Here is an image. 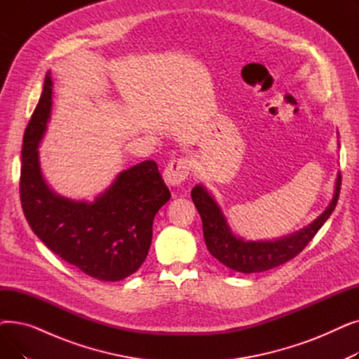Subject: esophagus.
Returning a JSON list of instances; mask_svg holds the SVG:
<instances>
[{"label": "esophagus", "instance_id": "34e87169", "mask_svg": "<svg viewBox=\"0 0 359 359\" xmlns=\"http://www.w3.org/2000/svg\"><path fill=\"white\" fill-rule=\"evenodd\" d=\"M191 173V161L186 157L175 158L164 168V180L168 186H180Z\"/></svg>", "mask_w": 359, "mask_h": 359}]
</instances>
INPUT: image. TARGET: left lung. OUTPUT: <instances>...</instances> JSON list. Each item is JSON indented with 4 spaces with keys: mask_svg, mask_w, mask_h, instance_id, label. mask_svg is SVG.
<instances>
[{
    "mask_svg": "<svg viewBox=\"0 0 359 359\" xmlns=\"http://www.w3.org/2000/svg\"><path fill=\"white\" fill-rule=\"evenodd\" d=\"M341 183L342 176L341 173H337L334 194L329 206L322 215L317 217L307 227L287 237L265 241H248L237 237L231 231L214 196L205 189V186L196 184L194 187L192 201L202 218L203 238L210 253L222 265L233 271L256 273L284 265L285 262L294 259L299 252L304 250V248L334 211L339 192H341Z\"/></svg>",
    "mask_w": 359,
    "mask_h": 359,
    "instance_id": "left-lung-1",
    "label": "left lung"
}]
</instances>
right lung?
Wrapping results in <instances>:
<instances>
[{"mask_svg":"<svg viewBox=\"0 0 359 359\" xmlns=\"http://www.w3.org/2000/svg\"><path fill=\"white\" fill-rule=\"evenodd\" d=\"M52 86L48 72L23 137L20 199L25 217L45 246L69 265L99 280H122L144 263L154 217L172 195L153 160L123 170L93 202L53 192L37 151L50 118Z\"/></svg>","mask_w":359,"mask_h":359,"instance_id":"obj_1","label":"right lung"}]
</instances>
